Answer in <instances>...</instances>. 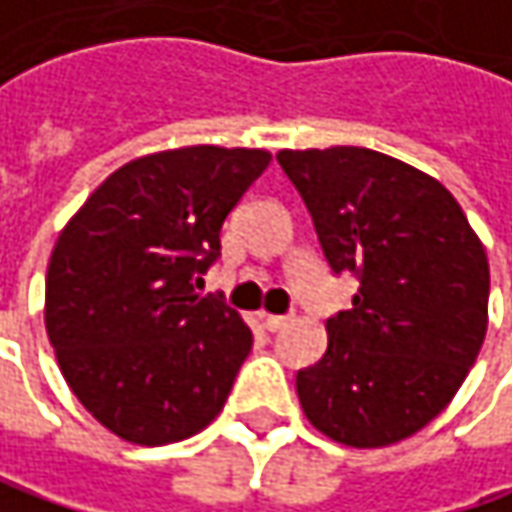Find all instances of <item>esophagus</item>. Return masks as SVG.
<instances>
[{
  "instance_id": "1",
  "label": "esophagus",
  "mask_w": 512,
  "mask_h": 512,
  "mask_svg": "<svg viewBox=\"0 0 512 512\" xmlns=\"http://www.w3.org/2000/svg\"><path fill=\"white\" fill-rule=\"evenodd\" d=\"M289 321H292V318H286V315H263V326H266L269 332H280Z\"/></svg>"
}]
</instances>
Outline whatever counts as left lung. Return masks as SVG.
Masks as SVG:
<instances>
[{
	"mask_svg": "<svg viewBox=\"0 0 512 512\" xmlns=\"http://www.w3.org/2000/svg\"><path fill=\"white\" fill-rule=\"evenodd\" d=\"M332 272L361 280L326 321L329 346L295 378L326 438L372 450L444 410L487 335L490 266L456 197L435 177L358 145L278 151Z\"/></svg>",
	"mask_w": 512,
	"mask_h": 512,
	"instance_id": "obj_1",
	"label": "left lung"
}]
</instances>
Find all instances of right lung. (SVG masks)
<instances>
[{
	"label": "right lung",
	"instance_id": "1",
	"mask_svg": "<svg viewBox=\"0 0 512 512\" xmlns=\"http://www.w3.org/2000/svg\"><path fill=\"white\" fill-rule=\"evenodd\" d=\"M263 148L186 145L117 168L59 232L45 329L79 404L140 447L197 435L223 410L252 329L200 275L269 166Z\"/></svg>",
	"mask_w": 512,
	"mask_h": 512
}]
</instances>
